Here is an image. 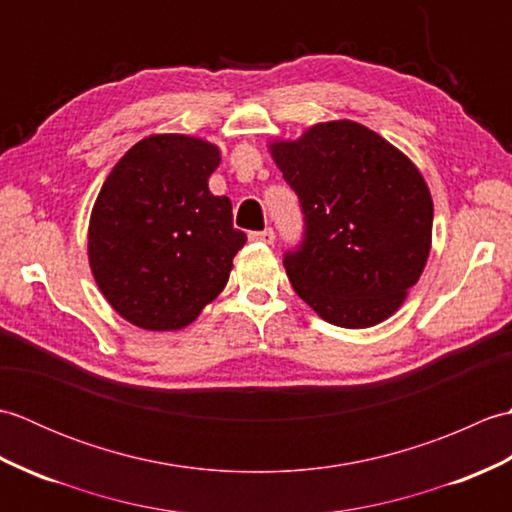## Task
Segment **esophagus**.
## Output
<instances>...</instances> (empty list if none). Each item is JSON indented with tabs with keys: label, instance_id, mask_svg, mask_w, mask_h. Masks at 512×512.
Returning a JSON list of instances; mask_svg holds the SVG:
<instances>
[{
	"label": "esophagus",
	"instance_id": "obj_1",
	"mask_svg": "<svg viewBox=\"0 0 512 512\" xmlns=\"http://www.w3.org/2000/svg\"><path fill=\"white\" fill-rule=\"evenodd\" d=\"M253 242H262V244H273L275 242V231L273 228H264V231H253L248 235Z\"/></svg>",
	"mask_w": 512,
	"mask_h": 512
}]
</instances>
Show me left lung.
Instances as JSON below:
<instances>
[{
  "label": "left lung",
  "instance_id": "obj_1",
  "mask_svg": "<svg viewBox=\"0 0 512 512\" xmlns=\"http://www.w3.org/2000/svg\"><path fill=\"white\" fill-rule=\"evenodd\" d=\"M297 193L303 237L286 250L292 288L339 328H372L416 284L431 248L433 202L413 162L352 121L270 145Z\"/></svg>",
  "mask_w": 512,
  "mask_h": 512
}]
</instances>
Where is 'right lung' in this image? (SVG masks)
<instances>
[{"instance_id":"obj_1","label":"right lung","mask_w":512,"mask_h":512,"mask_svg":"<svg viewBox=\"0 0 512 512\" xmlns=\"http://www.w3.org/2000/svg\"><path fill=\"white\" fill-rule=\"evenodd\" d=\"M220 151L200 138L140 140L107 176L88 253L110 306L145 330H180L224 290L246 235L226 195L209 191Z\"/></svg>"}]
</instances>
